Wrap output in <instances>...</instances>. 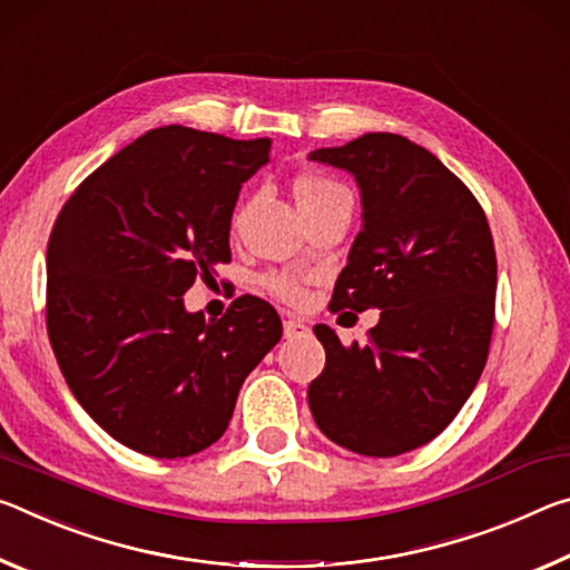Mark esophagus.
Returning a JSON list of instances; mask_svg holds the SVG:
<instances>
[{"instance_id":"esophagus-1","label":"esophagus","mask_w":570,"mask_h":570,"mask_svg":"<svg viewBox=\"0 0 570 570\" xmlns=\"http://www.w3.org/2000/svg\"><path fill=\"white\" fill-rule=\"evenodd\" d=\"M283 333H285V338H301V335H307V325L303 321L287 318V321H283Z\"/></svg>"}]
</instances>
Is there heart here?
I'll use <instances>...</instances> for the list:
<instances>
[{"instance_id": "b5f03b06", "label": "heart", "mask_w": 570, "mask_h": 570, "mask_svg": "<svg viewBox=\"0 0 570 570\" xmlns=\"http://www.w3.org/2000/svg\"><path fill=\"white\" fill-rule=\"evenodd\" d=\"M338 197H351V194L346 186L331 179V176L305 174L295 181V199H297V207H301V212L315 209V207H321V204L338 199ZM239 214H242V209L237 212L235 222H239ZM305 279H307V275L297 273V269H279V273L263 275V287L267 293L279 297L283 303L297 305V303H303V297H305Z\"/></svg>"}]
</instances>
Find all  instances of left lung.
<instances>
[{"mask_svg": "<svg viewBox=\"0 0 570 570\" xmlns=\"http://www.w3.org/2000/svg\"><path fill=\"white\" fill-rule=\"evenodd\" d=\"M313 161L361 186L363 229L331 311L379 307L366 346L315 325L325 368L307 389L315 424L366 456L432 442L478 386L495 325L498 257L488 217L446 166L396 134L318 148Z\"/></svg>", "mask_w": 570, "mask_h": 570, "instance_id": "8db88e82", "label": "left lung"}]
</instances>
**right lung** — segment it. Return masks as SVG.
Masks as SVG:
<instances>
[{"mask_svg": "<svg viewBox=\"0 0 570 570\" xmlns=\"http://www.w3.org/2000/svg\"><path fill=\"white\" fill-rule=\"evenodd\" d=\"M269 146L154 128L98 166L55 219L45 303L55 358L92 422L130 450L158 460L207 450L283 335L259 297H237L219 321L181 301L232 259V212Z\"/></svg>", "mask_w": 570, "mask_h": 570, "instance_id": "1", "label": "right lung"}]
</instances>
